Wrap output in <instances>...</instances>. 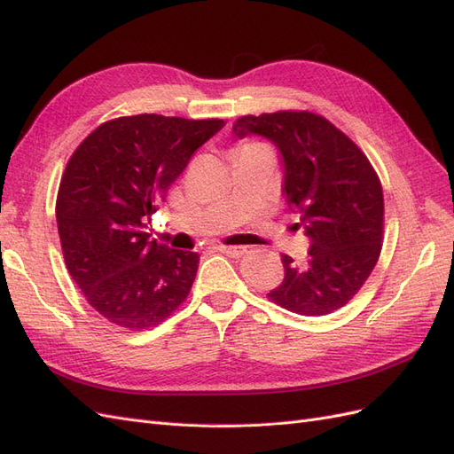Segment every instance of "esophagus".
I'll use <instances>...</instances> for the list:
<instances>
[{"instance_id":"34e87169","label":"esophagus","mask_w":454,"mask_h":454,"mask_svg":"<svg viewBox=\"0 0 454 454\" xmlns=\"http://www.w3.org/2000/svg\"><path fill=\"white\" fill-rule=\"evenodd\" d=\"M217 250L231 255V257H240V255H244L246 252H248V246H219Z\"/></svg>"}]
</instances>
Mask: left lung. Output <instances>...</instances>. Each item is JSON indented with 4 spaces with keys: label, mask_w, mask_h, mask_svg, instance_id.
<instances>
[{
    "label": "left lung",
    "mask_w": 454,
    "mask_h": 454,
    "mask_svg": "<svg viewBox=\"0 0 454 454\" xmlns=\"http://www.w3.org/2000/svg\"><path fill=\"white\" fill-rule=\"evenodd\" d=\"M232 132L239 140L261 136L278 149L282 195L310 240L303 263L282 255L284 280L269 297L301 316L345 307L382 246V187L371 162L347 134L309 112L244 115Z\"/></svg>",
    "instance_id": "1"
}]
</instances>
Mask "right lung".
I'll return each instance as SVG.
<instances>
[{
  "instance_id": "1",
  "label": "right lung",
  "mask_w": 454,
  "mask_h": 454,
  "mask_svg": "<svg viewBox=\"0 0 454 454\" xmlns=\"http://www.w3.org/2000/svg\"><path fill=\"white\" fill-rule=\"evenodd\" d=\"M223 125L119 117L90 132L67 160L57 197L64 261L89 305L112 324L157 325L185 301L199 254L159 244L145 227L191 155Z\"/></svg>"
}]
</instances>
